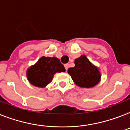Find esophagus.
<instances>
[{
  "instance_id": "esophagus-1",
  "label": "esophagus",
  "mask_w": 130,
  "mask_h": 130,
  "mask_svg": "<svg viewBox=\"0 0 130 130\" xmlns=\"http://www.w3.org/2000/svg\"><path fill=\"white\" fill-rule=\"evenodd\" d=\"M69 67V65L68 64V63H67V64H65V69H66V71H67V69H68Z\"/></svg>"
}]
</instances>
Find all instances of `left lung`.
Segmentation results:
<instances>
[{
  "instance_id": "obj_1",
  "label": "left lung",
  "mask_w": 130,
  "mask_h": 130,
  "mask_svg": "<svg viewBox=\"0 0 130 130\" xmlns=\"http://www.w3.org/2000/svg\"><path fill=\"white\" fill-rule=\"evenodd\" d=\"M75 66L67 70L74 83L80 87L91 88L100 80L99 69L92 64L85 55L75 59Z\"/></svg>"
}]
</instances>
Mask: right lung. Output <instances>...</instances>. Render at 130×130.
<instances>
[{
    "label": "right lung",
    "mask_w": 130,
    "mask_h": 130,
    "mask_svg": "<svg viewBox=\"0 0 130 130\" xmlns=\"http://www.w3.org/2000/svg\"><path fill=\"white\" fill-rule=\"evenodd\" d=\"M64 72V65L58 58L42 56L35 65L28 68L26 76L32 85L42 88L52 82V78L56 72Z\"/></svg>",
    "instance_id": "right-lung-1"
}]
</instances>
